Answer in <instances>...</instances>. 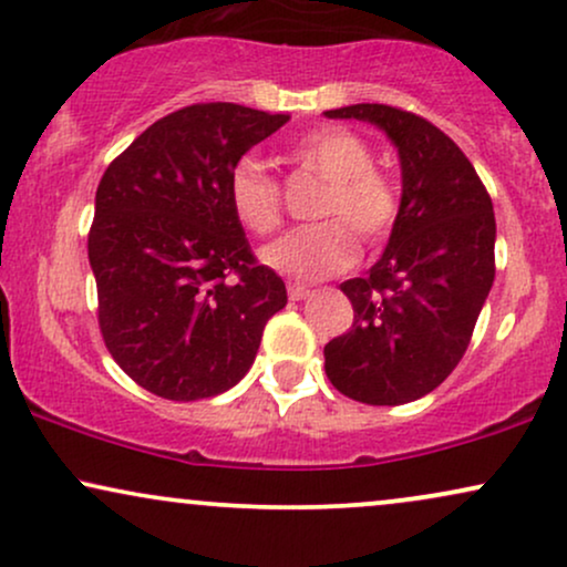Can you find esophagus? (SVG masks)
Returning a JSON list of instances; mask_svg holds the SVG:
<instances>
[{
  "instance_id": "obj_1",
  "label": "esophagus",
  "mask_w": 567,
  "mask_h": 567,
  "mask_svg": "<svg viewBox=\"0 0 567 567\" xmlns=\"http://www.w3.org/2000/svg\"><path fill=\"white\" fill-rule=\"evenodd\" d=\"M286 289H289L291 302H299V299H307V297L312 295V291L307 289V286H302V284H289V286H286Z\"/></svg>"
}]
</instances>
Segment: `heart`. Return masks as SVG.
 Masks as SVG:
<instances>
[{"label": "heart", "instance_id": "obj_1", "mask_svg": "<svg viewBox=\"0 0 567 567\" xmlns=\"http://www.w3.org/2000/svg\"><path fill=\"white\" fill-rule=\"evenodd\" d=\"M299 165L326 181L312 215L323 218L295 228L262 251L270 268L318 281L349 268L358 257V234L379 244L394 230L402 213V188L375 167L373 150L349 128H320L291 146ZM228 202L249 234L270 236L284 223L281 184L260 159L241 157L228 173Z\"/></svg>", "mask_w": 567, "mask_h": 567}]
</instances>
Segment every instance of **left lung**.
Returning <instances> with one entry per match:
<instances>
[{"mask_svg": "<svg viewBox=\"0 0 567 567\" xmlns=\"http://www.w3.org/2000/svg\"><path fill=\"white\" fill-rule=\"evenodd\" d=\"M400 150L402 213L386 251L341 291L352 328L323 349L326 375L349 400H421L463 360L494 284V207L476 167L425 117L391 104H352Z\"/></svg>", "mask_w": 567, "mask_h": 567, "instance_id": "obj_1", "label": "left lung"}]
</instances>
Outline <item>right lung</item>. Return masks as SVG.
Returning a JSON list of instances; mask_svg holds the SVG:
<instances>
[{
    "label": "right lung",
    "instance_id": "obj_1",
    "mask_svg": "<svg viewBox=\"0 0 567 567\" xmlns=\"http://www.w3.org/2000/svg\"><path fill=\"white\" fill-rule=\"evenodd\" d=\"M291 115L197 102L159 117L96 186L89 262L104 347L173 402L223 394L255 362L286 286L257 262L228 173Z\"/></svg>",
    "mask_w": 567,
    "mask_h": 567
}]
</instances>
